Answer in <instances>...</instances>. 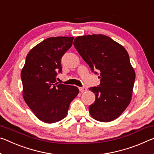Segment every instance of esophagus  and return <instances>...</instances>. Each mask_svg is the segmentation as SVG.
Instances as JSON below:
<instances>
[{
    "label": "esophagus",
    "mask_w": 154,
    "mask_h": 154,
    "mask_svg": "<svg viewBox=\"0 0 154 154\" xmlns=\"http://www.w3.org/2000/svg\"><path fill=\"white\" fill-rule=\"evenodd\" d=\"M79 91L81 92H84L85 91H86L87 88H86V87H79Z\"/></svg>",
    "instance_id": "esophagus-1"
}]
</instances>
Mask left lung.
I'll return each instance as SVG.
<instances>
[{
  "label": "left lung",
  "instance_id": "obj_1",
  "mask_svg": "<svg viewBox=\"0 0 154 154\" xmlns=\"http://www.w3.org/2000/svg\"><path fill=\"white\" fill-rule=\"evenodd\" d=\"M73 45L94 74L100 71V84L90 88L95 94L90 114L101 122L114 120L127 108L131 99L135 72L123 46L102 34L78 36Z\"/></svg>",
  "mask_w": 154,
  "mask_h": 154
}]
</instances>
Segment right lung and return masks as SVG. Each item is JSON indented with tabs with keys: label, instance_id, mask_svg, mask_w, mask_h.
<instances>
[{
	"label": "right lung",
	"instance_id": "right-lung-1",
	"mask_svg": "<svg viewBox=\"0 0 154 154\" xmlns=\"http://www.w3.org/2000/svg\"><path fill=\"white\" fill-rule=\"evenodd\" d=\"M73 37L46 38L29 51L21 71L23 98L36 117L53 123L66 116L79 93L76 86L56 83L62 73L61 59L71 47Z\"/></svg>",
	"mask_w": 154,
	"mask_h": 154
}]
</instances>
